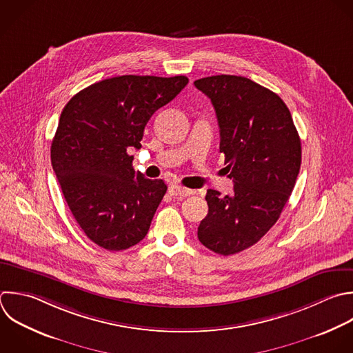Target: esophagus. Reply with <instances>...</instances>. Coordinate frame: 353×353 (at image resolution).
<instances>
[{"label":"esophagus","mask_w":353,"mask_h":353,"mask_svg":"<svg viewBox=\"0 0 353 353\" xmlns=\"http://www.w3.org/2000/svg\"><path fill=\"white\" fill-rule=\"evenodd\" d=\"M168 193H170L171 196L186 197V196H190V194H193V190H190V189H185V188H182V186H178V185H171V186L168 188Z\"/></svg>","instance_id":"obj_1"}]
</instances>
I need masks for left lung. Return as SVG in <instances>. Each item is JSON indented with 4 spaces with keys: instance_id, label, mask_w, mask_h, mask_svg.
I'll return each mask as SVG.
<instances>
[{
    "instance_id": "left-lung-1",
    "label": "left lung",
    "mask_w": 353,
    "mask_h": 353,
    "mask_svg": "<svg viewBox=\"0 0 353 353\" xmlns=\"http://www.w3.org/2000/svg\"><path fill=\"white\" fill-rule=\"evenodd\" d=\"M215 109L232 196L208 189V214L197 237L221 254L240 252L276 223L301 167V139L291 113L270 90L241 76H211L194 81Z\"/></svg>"
}]
</instances>
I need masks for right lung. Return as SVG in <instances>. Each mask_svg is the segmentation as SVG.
Masks as SVG:
<instances>
[{
    "instance_id": "add662e5",
    "label": "right lung",
    "mask_w": 353,
    "mask_h": 353,
    "mask_svg": "<svg viewBox=\"0 0 353 353\" xmlns=\"http://www.w3.org/2000/svg\"><path fill=\"white\" fill-rule=\"evenodd\" d=\"M189 83L185 76H119L76 94L63 108L51 163L65 200L87 237L109 251L148 233L167 185L132 167V148L156 110Z\"/></svg>"
}]
</instances>
